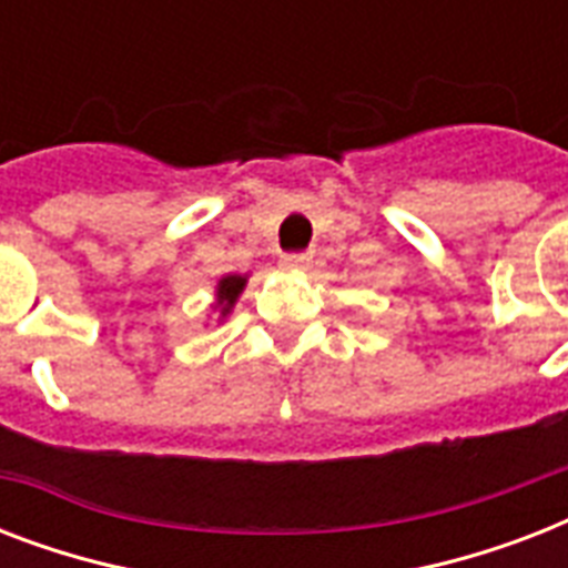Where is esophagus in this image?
Listing matches in <instances>:
<instances>
[{"label":"esophagus","mask_w":568,"mask_h":568,"mask_svg":"<svg viewBox=\"0 0 568 568\" xmlns=\"http://www.w3.org/2000/svg\"><path fill=\"white\" fill-rule=\"evenodd\" d=\"M312 262L310 253H285L283 256V267H292V271H301Z\"/></svg>","instance_id":"34e87169"}]
</instances>
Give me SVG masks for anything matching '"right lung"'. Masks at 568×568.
Masks as SVG:
<instances>
[{
  "instance_id": "right-lung-1",
  "label": "right lung",
  "mask_w": 568,
  "mask_h": 568,
  "mask_svg": "<svg viewBox=\"0 0 568 568\" xmlns=\"http://www.w3.org/2000/svg\"><path fill=\"white\" fill-rule=\"evenodd\" d=\"M244 285H247V276L241 274H226L221 276V283H217V303H214V310H221V318H226L232 312V306H235V301H239V294L244 292Z\"/></svg>"
}]
</instances>
